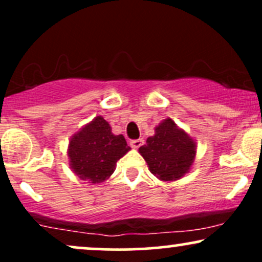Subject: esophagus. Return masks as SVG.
Wrapping results in <instances>:
<instances>
[{"mask_svg": "<svg viewBox=\"0 0 262 262\" xmlns=\"http://www.w3.org/2000/svg\"><path fill=\"white\" fill-rule=\"evenodd\" d=\"M143 143H144L143 139H135V140L130 141V145H132V148L138 149V148H140L141 145H143Z\"/></svg>", "mask_w": 262, "mask_h": 262, "instance_id": "1", "label": "esophagus"}]
</instances>
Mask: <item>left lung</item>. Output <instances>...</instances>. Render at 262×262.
Returning <instances> with one entry per match:
<instances>
[{"label":"left lung","instance_id":"8db88e82","mask_svg":"<svg viewBox=\"0 0 262 262\" xmlns=\"http://www.w3.org/2000/svg\"><path fill=\"white\" fill-rule=\"evenodd\" d=\"M196 150V141L172 119L166 118L155 127V134L146 139L139 152L150 172L167 182L180 180L191 170Z\"/></svg>","mask_w":262,"mask_h":262}]
</instances>
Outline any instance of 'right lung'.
Instances as JSON below:
<instances>
[{
  "label": "right lung",
  "instance_id": "add662e5",
  "mask_svg": "<svg viewBox=\"0 0 262 262\" xmlns=\"http://www.w3.org/2000/svg\"><path fill=\"white\" fill-rule=\"evenodd\" d=\"M129 150L124 137L114 135L106 119L97 116L69 140V165L79 179L96 185L110 179Z\"/></svg>",
  "mask_w": 262,
  "mask_h": 262
}]
</instances>
